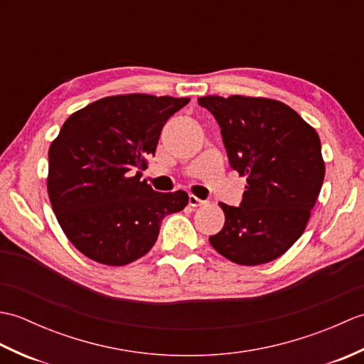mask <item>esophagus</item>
I'll return each mask as SVG.
<instances>
[{
  "label": "esophagus",
  "instance_id": "obj_1",
  "mask_svg": "<svg viewBox=\"0 0 364 364\" xmlns=\"http://www.w3.org/2000/svg\"><path fill=\"white\" fill-rule=\"evenodd\" d=\"M189 205L191 206H202V205H205V200L198 198L196 196H189Z\"/></svg>",
  "mask_w": 364,
  "mask_h": 364
}]
</instances>
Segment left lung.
<instances>
[{"instance_id": "obj_1", "label": "left lung", "mask_w": 364, "mask_h": 364, "mask_svg": "<svg viewBox=\"0 0 364 364\" xmlns=\"http://www.w3.org/2000/svg\"><path fill=\"white\" fill-rule=\"evenodd\" d=\"M198 105L218 120L230 166L247 176L239 206L220 203L225 225L210 242L237 264L274 261L304 233L318 200L326 175L321 139L277 100L210 95Z\"/></svg>"}]
</instances>
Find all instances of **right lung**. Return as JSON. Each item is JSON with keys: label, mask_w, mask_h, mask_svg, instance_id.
Wrapping results in <instances>:
<instances>
[{"label": "right lung", "mask_w": 364, "mask_h": 364, "mask_svg": "<svg viewBox=\"0 0 364 364\" xmlns=\"http://www.w3.org/2000/svg\"><path fill=\"white\" fill-rule=\"evenodd\" d=\"M189 98L106 97L65 120L48 151V196L60 228L87 258L125 266L154 245L184 191L158 192L141 172L162 127Z\"/></svg>", "instance_id": "add662e5"}]
</instances>
